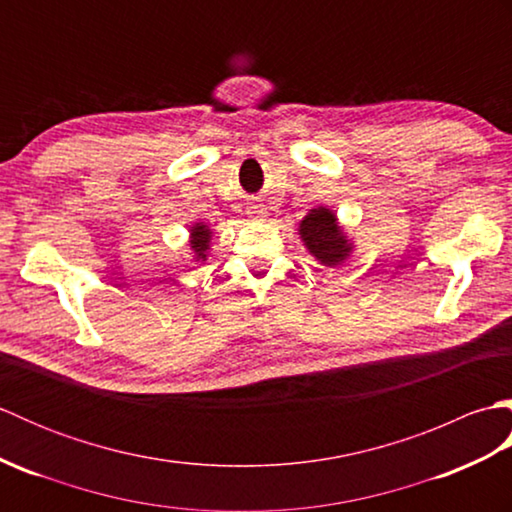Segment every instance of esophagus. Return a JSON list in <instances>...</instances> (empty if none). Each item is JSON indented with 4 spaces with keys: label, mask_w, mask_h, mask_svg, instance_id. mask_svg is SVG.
Masks as SVG:
<instances>
[{
    "label": "esophagus",
    "mask_w": 512,
    "mask_h": 512,
    "mask_svg": "<svg viewBox=\"0 0 512 512\" xmlns=\"http://www.w3.org/2000/svg\"><path fill=\"white\" fill-rule=\"evenodd\" d=\"M248 213H250V217H255V220H262V217H266V215H264L266 211L262 209V206H250Z\"/></svg>",
    "instance_id": "obj_1"
}]
</instances>
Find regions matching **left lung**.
<instances>
[{
  "instance_id": "1",
  "label": "left lung",
  "mask_w": 512,
  "mask_h": 512,
  "mask_svg": "<svg viewBox=\"0 0 512 512\" xmlns=\"http://www.w3.org/2000/svg\"><path fill=\"white\" fill-rule=\"evenodd\" d=\"M297 231L308 253L323 266H341L354 253V242L347 237L339 217L323 204L308 211V215L299 222Z\"/></svg>"
}]
</instances>
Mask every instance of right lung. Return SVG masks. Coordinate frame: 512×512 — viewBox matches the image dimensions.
I'll return each instance as SVG.
<instances>
[{
    "instance_id": "1",
    "label": "right lung",
    "mask_w": 512,
    "mask_h": 512,
    "mask_svg": "<svg viewBox=\"0 0 512 512\" xmlns=\"http://www.w3.org/2000/svg\"><path fill=\"white\" fill-rule=\"evenodd\" d=\"M213 228L206 222H193L189 226V248L193 253V262H206L211 253Z\"/></svg>"
}]
</instances>
